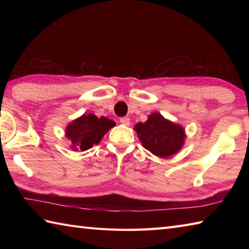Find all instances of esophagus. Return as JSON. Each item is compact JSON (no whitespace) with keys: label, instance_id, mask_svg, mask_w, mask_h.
<instances>
[{"label":"esophagus","instance_id":"obj_1","mask_svg":"<svg viewBox=\"0 0 249 249\" xmlns=\"http://www.w3.org/2000/svg\"><path fill=\"white\" fill-rule=\"evenodd\" d=\"M120 122H121L122 124H124V125H126V126H128V125L130 124L129 118H126V116H124V118H121V119H120Z\"/></svg>","mask_w":249,"mask_h":249}]
</instances>
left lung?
Wrapping results in <instances>:
<instances>
[{
  "instance_id": "left-lung-1",
  "label": "left lung",
  "mask_w": 249,
  "mask_h": 249,
  "mask_svg": "<svg viewBox=\"0 0 249 249\" xmlns=\"http://www.w3.org/2000/svg\"><path fill=\"white\" fill-rule=\"evenodd\" d=\"M135 130L144 149L161 158L178 153L186 138L181 125L174 124L157 112L150 114L144 123L136 124Z\"/></svg>"
}]
</instances>
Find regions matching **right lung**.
Listing matches in <instances>:
<instances>
[{"mask_svg":"<svg viewBox=\"0 0 249 249\" xmlns=\"http://www.w3.org/2000/svg\"><path fill=\"white\" fill-rule=\"evenodd\" d=\"M115 126L114 121L93 113L83 114L67 125L65 135L71 142V149L87 151L102 140L104 135Z\"/></svg>","mask_w":249,"mask_h":249,"instance_id":"right-lung-1","label":"right lung"}]
</instances>
